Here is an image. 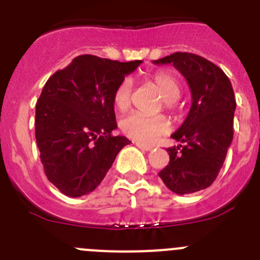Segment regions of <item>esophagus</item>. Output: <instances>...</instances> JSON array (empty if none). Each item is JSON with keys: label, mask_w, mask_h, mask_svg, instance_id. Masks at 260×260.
Instances as JSON below:
<instances>
[{"label": "esophagus", "mask_w": 260, "mask_h": 260, "mask_svg": "<svg viewBox=\"0 0 260 260\" xmlns=\"http://www.w3.org/2000/svg\"><path fill=\"white\" fill-rule=\"evenodd\" d=\"M135 146H137L138 148H141V150H143V151H151L153 148V147L150 146V144L139 143V142H137V143H135Z\"/></svg>", "instance_id": "obj_1"}]
</instances>
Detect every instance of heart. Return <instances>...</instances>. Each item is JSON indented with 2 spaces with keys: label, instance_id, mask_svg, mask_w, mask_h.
Wrapping results in <instances>:
<instances>
[{
  "label": "heart",
  "instance_id": "b5f03b06",
  "mask_svg": "<svg viewBox=\"0 0 260 260\" xmlns=\"http://www.w3.org/2000/svg\"><path fill=\"white\" fill-rule=\"evenodd\" d=\"M148 83L152 84L164 100L168 109H172L181 95L178 80L168 71H157L148 78ZM133 93L132 80L126 78L117 86L113 95L114 107L118 110H126L130 107ZM171 128V122L165 116L146 117L139 113H132L121 121V130L134 141L151 143L160 135L165 134Z\"/></svg>",
  "mask_w": 260,
  "mask_h": 260
}]
</instances>
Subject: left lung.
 <instances>
[{"label": "left lung", "instance_id": "left-lung-1", "mask_svg": "<svg viewBox=\"0 0 260 260\" xmlns=\"http://www.w3.org/2000/svg\"><path fill=\"white\" fill-rule=\"evenodd\" d=\"M153 63L173 65L187 80L192 99L185 122L172 134L180 144L167 150L169 164L158 177L176 194L207 189L233 139L236 98L231 80L219 66L192 53L176 52Z\"/></svg>", "mask_w": 260, "mask_h": 260}]
</instances>
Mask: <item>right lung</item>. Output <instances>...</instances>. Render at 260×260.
Instances as JSON below:
<instances>
[{
	"mask_svg": "<svg viewBox=\"0 0 260 260\" xmlns=\"http://www.w3.org/2000/svg\"><path fill=\"white\" fill-rule=\"evenodd\" d=\"M142 61L75 57L47 80L36 103L35 137L45 176L78 198L100 185L127 138L117 128L113 95Z\"/></svg>",
	"mask_w": 260,
	"mask_h": 260,
	"instance_id": "add662e5",
	"label": "right lung"
}]
</instances>
